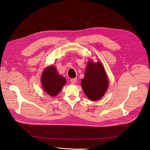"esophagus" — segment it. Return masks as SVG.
<instances>
[{"instance_id":"esophagus-1","label":"esophagus","mask_w":150,"mask_h":150,"mask_svg":"<svg viewBox=\"0 0 150 150\" xmlns=\"http://www.w3.org/2000/svg\"><path fill=\"white\" fill-rule=\"evenodd\" d=\"M76 82V79H72L70 80V83L71 84H75Z\"/></svg>"}]
</instances>
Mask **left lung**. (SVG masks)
Returning a JSON list of instances; mask_svg holds the SVG:
<instances>
[{"mask_svg":"<svg viewBox=\"0 0 150 150\" xmlns=\"http://www.w3.org/2000/svg\"><path fill=\"white\" fill-rule=\"evenodd\" d=\"M81 86L88 98L98 101L106 93L109 86L108 76L100 62H88L85 77L81 80Z\"/></svg>","mask_w":150,"mask_h":150,"instance_id":"left-lung-1","label":"left lung"}]
</instances>
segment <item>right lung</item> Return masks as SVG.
Returning <instances> with one entry per match:
<instances>
[{"label":"right lung","instance_id":"right-lung-1","mask_svg":"<svg viewBox=\"0 0 150 150\" xmlns=\"http://www.w3.org/2000/svg\"><path fill=\"white\" fill-rule=\"evenodd\" d=\"M41 81L44 90L51 96H57L66 83L65 79L58 74L54 66H49L45 69Z\"/></svg>","mask_w":150,"mask_h":150}]
</instances>
